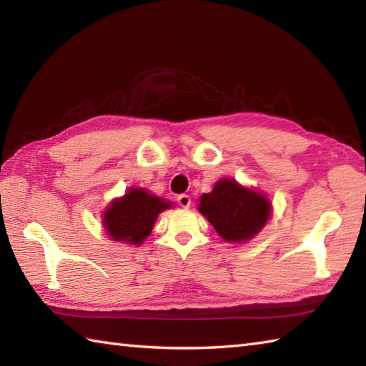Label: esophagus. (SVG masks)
<instances>
[{
	"label": "esophagus",
	"mask_w": 366,
	"mask_h": 366,
	"mask_svg": "<svg viewBox=\"0 0 366 366\" xmlns=\"http://www.w3.org/2000/svg\"><path fill=\"white\" fill-rule=\"evenodd\" d=\"M190 203H192V199H190L189 195H184V193H182V195L177 197V204L181 207L187 209V207H190Z\"/></svg>",
	"instance_id": "34e87169"
}]
</instances>
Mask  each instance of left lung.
<instances>
[{"mask_svg":"<svg viewBox=\"0 0 366 366\" xmlns=\"http://www.w3.org/2000/svg\"><path fill=\"white\" fill-rule=\"evenodd\" d=\"M198 211L227 242H245L264 228L272 207L262 193L242 187L234 179H220L203 193Z\"/></svg>","mask_w":366,"mask_h":366,"instance_id":"1","label":"left lung"}]
</instances>
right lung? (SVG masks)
<instances>
[{"label": "right lung", "mask_w": 366, "mask_h": 366, "mask_svg": "<svg viewBox=\"0 0 366 366\" xmlns=\"http://www.w3.org/2000/svg\"><path fill=\"white\" fill-rule=\"evenodd\" d=\"M171 203L144 189H130L126 195L113 199L104 214V228L116 242L142 245L151 234L154 223Z\"/></svg>", "instance_id": "add662e5"}]
</instances>
